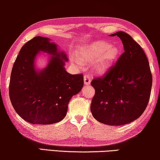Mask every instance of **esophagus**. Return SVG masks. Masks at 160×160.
Here are the masks:
<instances>
[{"label":"esophagus","instance_id":"esophagus-1","mask_svg":"<svg viewBox=\"0 0 160 160\" xmlns=\"http://www.w3.org/2000/svg\"><path fill=\"white\" fill-rule=\"evenodd\" d=\"M84 84L85 85H88V84H90L91 78L89 75H85L84 78Z\"/></svg>","mask_w":160,"mask_h":160}]
</instances>
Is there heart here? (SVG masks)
<instances>
[{"instance_id": "obj_1", "label": "heart", "mask_w": 160, "mask_h": 160, "mask_svg": "<svg viewBox=\"0 0 160 160\" xmlns=\"http://www.w3.org/2000/svg\"><path fill=\"white\" fill-rule=\"evenodd\" d=\"M120 54L119 48L111 46L106 41H99L94 42L87 47H83L79 52V57L82 60H94L98 58L95 62V68L100 73L106 72L110 68ZM75 60V58L73 59ZM78 64L82 62L78 61Z\"/></svg>"}]
</instances>
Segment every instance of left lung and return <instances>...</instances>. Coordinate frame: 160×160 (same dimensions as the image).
Returning <instances> with one entry per match:
<instances>
[{"mask_svg":"<svg viewBox=\"0 0 160 160\" xmlns=\"http://www.w3.org/2000/svg\"><path fill=\"white\" fill-rule=\"evenodd\" d=\"M111 36L120 38L124 52L103 76L91 82L95 94L90 110L98 122L119 126L137 119L146 110L152 75L145 52L130 35L119 31Z\"/></svg>","mask_w":160,"mask_h":160,"instance_id":"8db88e82","label":"left lung"}]
</instances>
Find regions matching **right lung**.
Wrapping results in <instances>:
<instances>
[{"mask_svg": "<svg viewBox=\"0 0 160 160\" xmlns=\"http://www.w3.org/2000/svg\"><path fill=\"white\" fill-rule=\"evenodd\" d=\"M39 51L50 55L43 71L34 68ZM68 58L48 38L36 36L21 48L13 65L9 98L14 110L31 124L57 123L66 116L70 100L84 86L83 74H70L65 69Z\"/></svg>", "mask_w": 160, "mask_h": 160, "instance_id": "right-lung-1", "label": "right lung"}]
</instances>
